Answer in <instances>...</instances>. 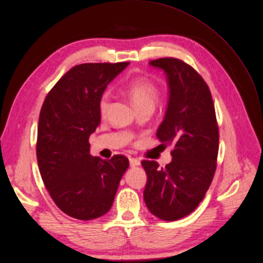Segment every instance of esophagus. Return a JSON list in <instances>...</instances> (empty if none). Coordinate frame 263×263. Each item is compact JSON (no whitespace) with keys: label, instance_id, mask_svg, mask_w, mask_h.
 <instances>
[{"label":"esophagus","instance_id":"obj_1","mask_svg":"<svg viewBox=\"0 0 263 263\" xmlns=\"http://www.w3.org/2000/svg\"><path fill=\"white\" fill-rule=\"evenodd\" d=\"M140 160L137 159V158H129V164L132 167H135V166H138L140 165Z\"/></svg>","mask_w":263,"mask_h":263}]
</instances>
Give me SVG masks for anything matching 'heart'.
I'll use <instances>...</instances> for the list:
<instances>
[{
  "label": "heart",
  "instance_id": "obj_1",
  "mask_svg": "<svg viewBox=\"0 0 263 263\" xmlns=\"http://www.w3.org/2000/svg\"><path fill=\"white\" fill-rule=\"evenodd\" d=\"M125 95L132 100L136 108L156 106L159 100V88L148 79L139 77L130 81L124 87ZM110 104V93L108 91L103 92L99 100V112L102 117L106 116Z\"/></svg>",
  "mask_w": 263,
  "mask_h": 263
}]
</instances>
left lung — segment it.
Segmentation results:
<instances>
[{
	"instance_id": "left-lung-1",
	"label": "left lung",
	"mask_w": 263,
	"mask_h": 263,
	"mask_svg": "<svg viewBox=\"0 0 263 263\" xmlns=\"http://www.w3.org/2000/svg\"><path fill=\"white\" fill-rule=\"evenodd\" d=\"M149 65L167 79L168 105L157 137L161 145L173 147V158L164 167L142 160L147 175L143 196L155 217L171 222L190 214L205 197L217 168L219 126L209 87L190 65L173 57Z\"/></svg>"
}]
</instances>
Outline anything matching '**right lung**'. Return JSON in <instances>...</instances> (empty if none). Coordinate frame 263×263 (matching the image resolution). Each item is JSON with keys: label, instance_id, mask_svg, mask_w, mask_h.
<instances>
[{"label": "right lung", "instance_id": "obj_1", "mask_svg": "<svg viewBox=\"0 0 263 263\" xmlns=\"http://www.w3.org/2000/svg\"><path fill=\"white\" fill-rule=\"evenodd\" d=\"M129 63L82 64L70 69L46 96L40 110L37 161L46 190L70 217L90 221L109 211L127 157L90 155L89 137L101 122L99 100Z\"/></svg>", "mask_w": 263, "mask_h": 263}]
</instances>
